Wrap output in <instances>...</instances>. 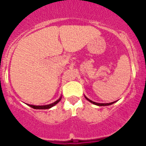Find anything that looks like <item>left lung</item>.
Here are the masks:
<instances>
[{"label":"left lung","instance_id":"left-lung-1","mask_svg":"<svg viewBox=\"0 0 146 146\" xmlns=\"http://www.w3.org/2000/svg\"><path fill=\"white\" fill-rule=\"evenodd\" d=\"M85 98H86V99H87L88 101H89L90 102L93 103L94 104H96V105H98V106H108V105H110V104H113V103H115V102H110V103H96L95 102H93L91 101V100H90L89 99H88L87 97H86V96H85Z\"/></svg>","mask_w":146,"mask_h":146}]
</instances>
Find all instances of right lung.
Here are the masks:
<instances>
[{
    "mask_svg": "<svg viewBox=\"0 0 146 146\" xmlns=\"http://www.w3.org/2000/svg\"><path fill=\"white\" fill-rule=\"evenodd\" d=\"M60 99H61V96H60V97L58 99L57 101H55V102L52 103V104H47V105H38V106H36V105H33V104H28V106L31 107V108H33V109L46 110V109H50V108H52V107L55 106V104H57L60 101Z\"/></svg>",
    "mask_w": 146,
    "mask_h": 146,
    "instance_id": "obj_1",
    "label": "right lung"
}]
</instances>
